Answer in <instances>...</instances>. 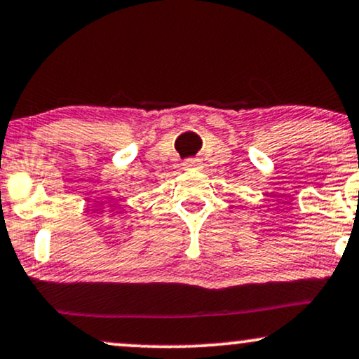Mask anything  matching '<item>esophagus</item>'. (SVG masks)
Wrapping results in <instances>:
<instances>
[{"label": "esophagus", "instance_id": "obj_1", "mask_svg": "<svg viewBox=\"0 0 359 359\" xmlns=\"http://www.w3.org/2000/svg\"><path fill=\"white\" fill-rule=\"evenodd\" d=\"M197 167H201V161H198V158H187V161L184 162V168H197Z\"/></svg>", "mask_w": 359, "mask_h": 359}]
</instances>
